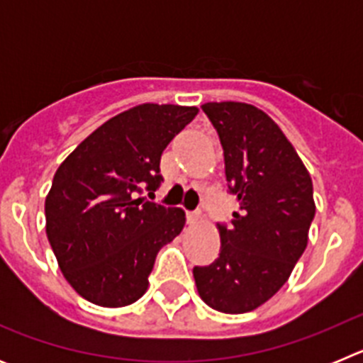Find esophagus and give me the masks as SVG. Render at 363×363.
<instances>
[{"label": "esophagus", "mask_w": 363, "mask_h": 363, "mask_svg": "<svg viewBox=\"0 0 363 363\" xmlns=\"http://www.w3.org/2000/svg\"><path fill=\"white\" fill-rule=\"evenodd\" d=\"M198 220H200V214H198V213H187V223H189V225H194V223H198Z\"/></svg>", "instance_id": "34e87169"}]
</instances>
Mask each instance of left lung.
<instances>
[{"mask_svg":"<svg viewBox=\"0 0 363 363\" xmlns=\"http://www.w3.org/2000/svg\"><path fill=\"white\" fill-rule=\"evenodd\" d=\"M220 138L225 179L240 209L220 225V256L194 267L201 300L242 314L258 309L289 280L314 218L313 179L271 116L242 101L201 105Z\"/></svg>","mask_w":363,"mask_h":363,"instance_id":"8db88e82","label":"left lung"}]
</instances>
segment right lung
<instances>
[{"label":"right lung","mask_w":363,"mask_h":363,"mask_svg":"<svg viewBox=\"0 0 363 363\" xmlns=\"http://www.w3.org/2000/svg\"><path fill=\"white\" fill-rule=\"evenodd\" d=\"M198 107L142 104L120 112L57 167L45 198L47 238L63 277L79 296L125 307L145 294L154 259L185 225L176 207L136 192L158 189L160 160Z\"/></svg>","instance_id":"1"}]
</instances>
